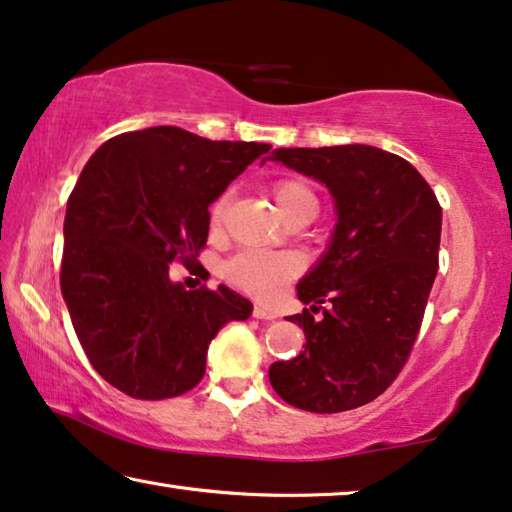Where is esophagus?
I'll return each instance as SVG.
<instances>
[{
  "label": "esophagus",
  "mask_w": 512,
  "mask_h": 512,
  "mask_svg": "<svg viewBox=\"0 0 512 512\" xmlns=\"http://www.w3.org/2000/svg\"><path fill=\"white\" fill-rule=\"evenodd\" d=\"M254 318H261V321H274V318H277V311L270 309V307L256 305L254 307Z\"/></svg>",
  "instance_id": "esophagus-1"
}]
</instances>
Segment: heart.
Segmentation results:
<instances>
[{
    "label": "heart",
    "mask_w": 512,
    "mask_h": 512,
    "mask_svg": "<svg viewBox=\"0 0 512 512\" xmlns=\"http://www.w3.org/2000/svg\"><path fill=\"white\" fill-rule=\"evenodd\" d=\"M274 201L284 217L298 219L318 214V196L305 177L286 175L274 180L272 184ZM233 191L228 189L219 194L210 205L207 221L212 231H219L224 224L228 203H231ZM302 272V258L295 251H265V249H242L231 256L224 265V277L231 286L254 295V298L268 300L279 293V288L298 277Z\"/></svg>",
    "instance_id": "obj_1"
}]
</instances>
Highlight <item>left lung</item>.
Here are the masks:
<instances>
[{
  "label": "left lung",
  "mask_w": 512,
  "mask_h": 512,
  "mask_svg": "<svg viewBox=\"0 0 512 512\" xmlns=\"http://www.w3.org/2000/svg\"><path fill=\"white\" fill-rule=\"evenodd\" d=\"M270 159L323 182L339 217L298 284L309 309L288 316L305 351L274 362L270 383L295 409H358L388 390L416 344L439 270L441 205L409 161L372 145L279 147Z\"/></svg>",
  "instance_id": "8db88e82"
}]
</instances>
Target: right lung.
Instances as JSON below:
<instances>
[{"label":"right lung","instance_id":"1","mask_svg":"<svg viewBox=\"0 0 512 512\" xmlns=\"http://www.w3.org/2000/svg\"><path fill=\"white\" fill-rule=\"evenodd\" d=\"M268 150L152 127L106 140L85 164L66 203L59 284L92 367L124 395L189 392L217 332L249 318L247 298L226 286L184 291L168 265L196 261L207 207Z\"/></svg>","mask_w":512,"mask_h":512}]
</instances>
